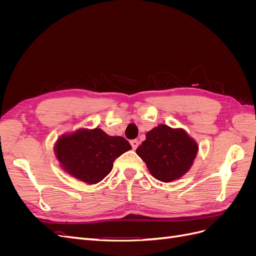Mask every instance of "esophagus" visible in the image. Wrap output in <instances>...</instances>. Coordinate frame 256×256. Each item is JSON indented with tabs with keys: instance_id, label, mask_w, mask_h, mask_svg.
<instances>
[{
	"instance_id": "1",
	"label": "esophagus",
	"mask_w": 256,
	"mask_h": 256,
	"mask_svg": "<svg viewBox=\"0 0 256 256\" xmlns=\"http://www.w3.org/2000/svg\"><path fill=\"white\" fill-rule=\"evenodd\" d=\"M130 144H131V146H132V150H136V147L138 146V140H131Z\"/></svg>"
}]
</instances>
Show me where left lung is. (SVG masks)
Returning <instances> with one entry per match:
<instances>
[{
	"mask_svg": "<svg viewBox=\"0 0 256 256\" xmlns=\"http://www.w3.org/2000/svg\"><path fill=\"white\" fill-rule=\"evenodd\" d=\"M198 146L184 129L159 125L146 134L136 154L156 180L170 182L178 180L191 168Z\"/></svg>",
	"mask_w": 256,
	"mask_h": 256,
	"instance_id": "left-lung-1",
	"label": "left lung"
}]
</instances>
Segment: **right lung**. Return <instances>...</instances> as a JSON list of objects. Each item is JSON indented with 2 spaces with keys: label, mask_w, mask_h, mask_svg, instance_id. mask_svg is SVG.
<instances>
[{
  "label": "right lung",
  "mask_w": 256,
  "mask_h": 256,
  "mask_svg": "<svg viewBox=\"0 0 256 256\" xmlns=\"http://www.w3.org/2000/svg\"><path fill=\"white\" fill-rule=\"evenodd\" d=\"M131 150L122 136H111L102 129H80L63 136L56 144V156L60 166L78 180L94 184L111 172L113 162Z\"/></svg>",
  "instance_id": "add662e5"
}]
</instances>
